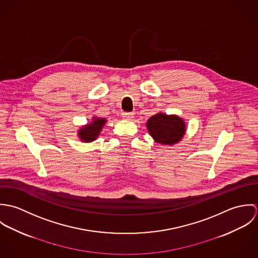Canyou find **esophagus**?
<instances>
[{"label": "esophagus", "mask_w": 258, "mask_h": 258, "mask_svg": "<svg viewBox=\"0 0 258 258\" xmlns=\"http://www.w3.org/2000/svg\"><path fill=\"white\" fill-rule=\"evenodd\" d=\"M122 117L126 120H132V118L134 117V114L132 112H124L122 114Z\"/></svg>", "instance_id": "34e87169"}]
</instances>
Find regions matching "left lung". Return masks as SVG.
<instances>
[{
    "mask_svg": "<svg viewBox=\"0 0 258 258\" xmlns=\"http://www.w3.org/2000/svg\"><path fill=\"white\" fill-rule=\"evenodd\" d=\"M146 126L153 139L163 145L177 144L185 132V123L181 117L164 113L152 116L148 120Z\"/></svg>",
    "mask_w": 258,
    "mask_h": 258,
    "instance_id": "left-lung-1",
    "label": "left lung"
}]
</instances>
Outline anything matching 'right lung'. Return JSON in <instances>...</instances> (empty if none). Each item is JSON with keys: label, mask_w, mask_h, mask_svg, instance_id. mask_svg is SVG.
Segmentation results:
<instances>
[{"label": "right lung", "mask_w": 258, "mask_h": 258, "mask_svg": "<svg viewBox=\"0 0 258 258\" xmlns=\"http://www.w3.org/2000/svg\"><path fill=\"white\" fill-rule=\"evenodd\" d=\"M106 119L93 117L92 122L84 125L78 130V136L82 142H92L94 141L101 132L103 126L106 123Z\"/></svg>", "instance_id": "1"}]
</instances>
